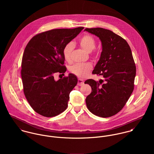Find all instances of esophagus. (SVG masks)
<instances>
[{
  "label": "esophagus",
  "instance_id": "esophagus-1",
  "mask_svg": "<svg viewBox=\"0 0 154 154\" xmlns=\"http://www.w3.org/2000/svg\"><path fill=\"white\" fill-rule=\"evenodd\" d=\"M84 81L82 79H78V85L82 86V85H84Z\"/></svg>",
  "mask_w": 154,
  "mask_h": 154
}]
</instances>
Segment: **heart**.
<instances>
[{
	"mask_svg": "<svg viewBox=\"0 0 154 154\" xmlns=\"http://www.w3.org/2000/svg\"><path fill=\"white\" fill-rule=\"evenodd\" d=\"M79 44L84 50L88 53L91 52L95 48L96 45L95 40L94 37L88 34L82 36L79 40ZM72 47V44L68 43L63 49V56L67 62H69L70 60ZM92 68V65L89 62L76 63L70 67V71L79 78H84L88 75Z\"/></svg>",
	"mask_w": 154,
	"mask_h": 154,
	"instance_id": "b5f03b06",
	"label": "heart"
}]
</instances>
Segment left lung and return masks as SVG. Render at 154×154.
Wrapping results in <instances>:
<instances>
[{
    "label": "left lung",
    "instance_id": "obj_1",
    "mask_svg": "<svg viewBox=\"0 0 154 154\" xmlns=\"http://www.w3.org/2000/svg\"><path fill=\"white\" fill-rule=\"evenodd\" d=\"M101 42L102 52L93 74L101 75L99 82L88 79L92 89L86 98L88 110L101 117H111L122 110L134 89L136 66L127 42L112 31L102 28H85Z\"/></svg>",
    "mask_w": 154,
    "mask_h": 154
}]
</instances>
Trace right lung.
<instances>
[{"label":"right lung","instance_id":"right-lung-1","mask_svg":"<svg viewBox=\"0 0 154 154\" xmlns=\"http://www.w3.org/2000/svg\"><path fill=\"white\" fill-rule=\"evenodd\" d=\"M84 28L45 31L34 36L25 48L21 64L23 93L32 109L43 116H57L67 107L78 79L69 73L55 81L54 74L66 72L63 49Z\"/></svg>","mask_w":154,"mask_h":154}]
</instances>
